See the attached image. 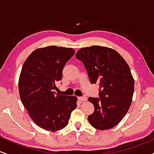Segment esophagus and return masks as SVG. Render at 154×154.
Here are the masks:
<instances>
[{"instance_id": "esophagus-1", "label": "esophagus", "mask_w": 154, "mask_h": 154, "mask_svg": "<svg viewBox=\"0 0 154 154\" xmlns=\"http://www.w3.org/2000/svg\"><path fill=\"white\" fill-rule=\"evenodd\" d=\"M78 100H79L80 102H83V101H85V100H87V98H86V97H85V96L79 97Z\"/></svg>"}]
</instances>
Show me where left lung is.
<instances>
[{
	"instance_id": "left-lung-1",
	"label": "left lung",
	"mask_w": 154,
	"mask_h": 154,
	"mask_svg": "<svg viewBox=\"0 0 154 154\" xmlns=\"http://www.w3.org/2000/svg\"><path fill=\"white\" fill-rule=\"evenodd\" d=\"M76 59L83 63L91 84L99 85V98H88L94 106L88 121L98 130L114 128L132 103L135 82L130 67L115 50L98 45L79 49Z\"/></svg>"
}]
</instances>
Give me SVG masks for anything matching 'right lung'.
Here are the masks:
<instances>
[{"label":"right lung","instance_id":"add662e5","mask_svg":"<svg viewBox=\"0 0 154 154\" xmlns=\"http://www.w3.org/2000/svg\"><path fill=\"white\" fill-rule=\"evenodd\" d=\"M74 54L73 48L48 46L35 50L23 64L19 79L21 100L33 122L45 130L64 128L77 108V97L54 92Z\"/></svg>","mask_w":154,"mask_h":154}]
</instances>
